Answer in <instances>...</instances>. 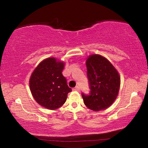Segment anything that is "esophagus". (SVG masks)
<instances>
[{
    "label": "esophagus",
    "instance_id": "34e87169",
    "mask_svg": "<svg viewBox=\"0 0 148 148\" xmlns=\"http://www.w3.org/2000/svg\"><path fill=\"white\" fill-rule=\"evenodd\" d=\"M80 88H79V86H77L76 87H75V88H73V90H75V91H79Z\"/></svg>",
    "mask_w": 148,
    "mask_h": 148
}]
</instances>
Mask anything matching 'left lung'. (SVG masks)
I'll return each instance as SVG.
<instances>
[{
    "mask_svg": "<svg viewBox=\"0 0 148 148\" xmlns=\"http://www.w3.org/2000/svg\"><path fill=\"white\" fill-rule=\"evenodd\" d=\"M87 76L90 92L82 93L84 104L94 111L104 110L116 100L120 88V76L112 64L99 54H93L86 60Z\"/></svg>",
    "mask_w": 148,
    "mask_h": 148,
    "instance_id": "left-lung-1",
    "label": "left lung"
}]
</instances>
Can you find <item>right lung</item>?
<instances>
[{"label":"right lung","instance_id":"right-lung-1","mask_svg":"<svg viewBox=\"0 0 148 148\" xmlns=\"http://www.w3.org/2000/svg\"><path fill=\"white\" fill-rule=\"evenodd\" d=\"M64 63L54 58L44 60L34 71L29 80V88L35 100L50 110L58 108L66 102L71 92L62 75Z\"/></svg>","mask_w":148,"mask_h":148}]
</instances>
